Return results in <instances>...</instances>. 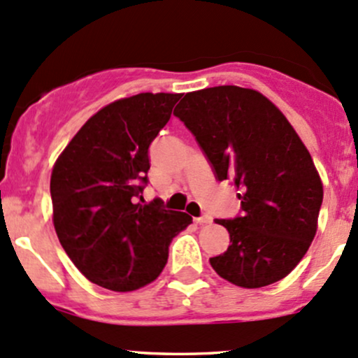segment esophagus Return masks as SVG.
<instances>
[{"label": "esophagus", "mask_w": 358, "mask_h": 358, "mask_svg": "<svg viewBox=\"0 0 358 358\" xmlns=\"http://www.w3.org/2000/svg\"><path fill=\"white\" fill-rule=\"evenodd\" d=\"M195 222L197 224H200V226H202V224H210L212 222V217L210 215H200V217H195Z\"/></svg>", "instance_id": "1"}]
</instances>
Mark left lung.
Masks as SVG:
<instances>
[{"mask_svg":"<svg viewBox=\"0 0 358 358\" xmlns=\"http://www.w3.org/2000/svg\"><path fill=\"white\" fill-rule=\"evenodd\" d=\"M173 115L241 200V215L215 219L231 245L212 268L245 289L287 277L316 234L323 183L284 113L257 90L227 85L187 93Z\"/></svg>","mask_w":358,"mask_h":358,"instance_id":"1","label":"left lung"}]
</instances>
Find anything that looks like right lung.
Instances as JSON below:
<instances>
[{"instance_id":"right-lung-1","label":"right lung","mask_w":358,"mask_h":358,"mask_svg":"<svg viewBox=\"0 0 358 358\" xmlns=\"http://www.w3.org/2000/svg\"><path fill=\"white\" fill-rule=\"evenodd\" d=\"M178 93H139L101 110L78 131L50 175L52 221L76 268L93 284L131 292L151 284L171 239L192 217L156 199L148 185L149 146L170 120Z\"/></svg>"}]
</instances>
